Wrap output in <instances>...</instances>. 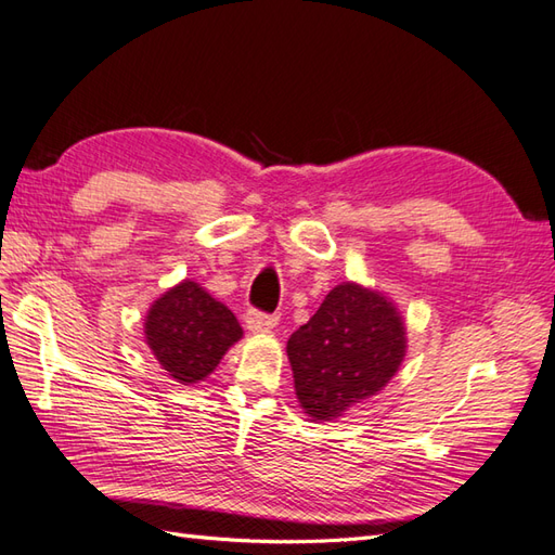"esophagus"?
Masks as SVG:
<instances>
[{
	"instance_id": "1",
	"label": "esophagus",
	"mask_w": 555,
	"mask_h": 555,
	"mask_svg": "<svg viewBox=\"0 0 555 555\" xmlns=\"http://www.w3.org/2000/svg\"><path fill=\"white\" fill-rule=\"evenodd\" d=\"M276 324H279V317H274V314L257 312V309H250V312L246 314V328L250 333H269Z\"/></svg>"
}]
</instances>
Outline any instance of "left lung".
Listing matches in <instances>:
<instances>
[{"label": "left lung", "instance_id": "obj_1", "mask_svg": "<svg viewBox=\"0 0 555 555\" xmlns=\"http://www.w3.org/2000/svg\"><path fill=\"white\" fill-rule=\"evenodd\" d=\"M406 347L402 312L388 295L343 281L288 338L295 397L312 421H336L392 380Z\"/></svg>", "mask_w": 555, "mask_h": 555}]
</instances>
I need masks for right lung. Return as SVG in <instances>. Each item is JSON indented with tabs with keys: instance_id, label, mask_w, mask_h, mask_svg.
<instances>
[{
	"instance_id": "add662e5",
	"label": "right lung",
	"mask_w": 555,
	"mask_h": 555,
	"mask_svg": "<svg viewBox=\"0 0 555 555\" xmlns=\"http://www.w3.org/2000/svg\"><path fill=\"white\" fill-rule=\"evenodd\" d=\"M243 338L234 312L201 283L184 279L153 300L144 319V340L167 376L182 385L201 383L219 359Z\"/></svg>"
}]
</instances>
